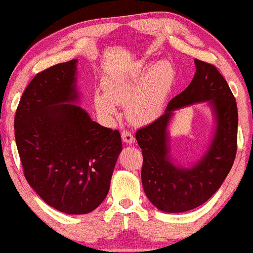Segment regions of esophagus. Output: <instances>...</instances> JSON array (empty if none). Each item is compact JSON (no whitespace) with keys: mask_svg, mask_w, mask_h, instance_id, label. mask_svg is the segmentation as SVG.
I'll list each match as a JSON object with an SVG mask.
<instances>
[{"mask_svg":"<svg viewBox=\"0 0 253 253\" xmlns=\"http://www.w3.org/2000/svg\"><path fill=\"white\" fill-rule=\"evenodd\" d=\"M122 139L126 144H132L134 141V135L127 130H123L122 131Z\"/></svg>","mask_w":253,"mask_h":253,"instance_id":"esophagus-1","label":"esophagus"}]
</instances>
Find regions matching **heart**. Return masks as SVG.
<instances>
[{
	"mask_svg": "<svg viewBox=\"0 0 253 253\" xmlns=\"http://www.w3.org/2000/svg\"><path fill=\"white\" fill-rule=\"evenodd\" d=\"M175 72L168 61L151 67L140 63L130 71L111 76L104 83V92H96L94 105L106 118L118 114V105H126V116L134 124H148L159 119L163 104L173 85Z\"/></svg>",
	"mask_w": 253,
	"mask_h": 253,
	"instance_id": "obj_1",
	"label": "heart"
}]
</instances>
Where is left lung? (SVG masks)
Segmentation results:
<instances>
[{
    "label": "left lung",
    "mask_w": 253,
    "mask_h": 253,
    "mask_svg": "<svg viewBox=\"0 0 253 253\" xmlns=\"http://www.w3.org/2000/svg\"><path fill=\"white\" fill-rule=\"evenodd\" d=\"M189 85L167 106L166 113L135 132L142 149L141 181L149 201L164 212H185L202 206L220 188L232 169L237 149V105L228 84L214 65L195 59ZM209 101L217 119L211 148L192 169L171 163L166 129L173 111Z\"/></svg>",
    "instance_id": "left-lung-1"
}]
</instances>
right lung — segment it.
Segmentation results:
<instances>
[{
    "label": "right lung",
    "instance_id": "obj_1",
    "mask_svg": "<svg viewBox=\"0 0 253 253\" xmlns=\"http://www.w3.org/2000/svg\"><path fill=\"white\" fill-rule=\"evenodd\" d=\"M78 60L38 73L14 116V137L24 174L39 196L58 211L84 214L105 200L122 151L119 130L90 119L80 106Z\"/></svg>",
    "mask_w": 253,
    "mask_h": 253
}]
</instances>
